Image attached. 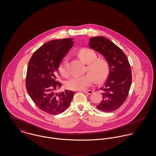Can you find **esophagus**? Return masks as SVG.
<instances>
[{
	"instance_id": "1",
	"label": "esophagus",
	"mask_w": 156,
	"mask_h": 156,
	"mask_svg": "<svg viewBox=\"0 0 156 156\" xmlns=\"http://www.w3.org/2000/svg\"><path fill=\"white\" fill-rule=\"evenodd\" d=\"M83 92H84V93H85V94H92L93 93V91L92 90H83L82 91Z\"/></svg>"
}]
</instances>
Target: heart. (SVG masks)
<instances>
[{
  "label": "heart",
  "instance_id": "heart-1",
  "mask_svg": "<svg viewBox=\"0 0 156 156\" xmlns=\"http://www.w3.org/2000/svg\"><path fill=\"white\" fill-rule=\"evenodd\" d=\"M80 59L87 65V71L90 74L83 76H74L66 83V88L73 90H80L87 88L94 81L95 79L102 81L106 78L109 73V64L104 59H97V55L93 50L84 48L79 51ZM59 71L62 76L67 77L69 75L68 58L64 57L59 66Z\"/></svg>",
  "mask_w": 156,
  "mask_h": 156
}]
</instances>
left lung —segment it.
I'll list each match as a JSON object with an SVG mask.
<instances>
[{
    "label": "left lung",
    "instance_id": "8db88e82",
    "mask_svg": "<svg viewBox=\"0 0 156 156\" xmlns=\"http://www.w3.org/2000/svg\"><path fill=\"white\" fill-rule=\"evenodd\" d=\"M89 46L101 54L109 64L108 78L99 89L102 91L103 100L96 108L105 112L114 111L128 96L132 81L130 65L121 49L103 37L90 38Z\"/></svg>",
    "mask_w": 156,
    "mask_h": 156
}]
</instances>
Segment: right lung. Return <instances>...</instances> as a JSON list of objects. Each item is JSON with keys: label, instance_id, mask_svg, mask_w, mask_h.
I'll return each instance as SVG.
<instances>
[{"label": "right lung", "instance_id": "1", "mask_svg": "<svg viewBox=\"0 0 156 156\" xmlns=\"http://www.w3.org/2000/svg\"><path fill=\"white\" fill-rule=\"evenodd\" d=\"M72 38L50 41L37 49L29 60L26 78L28 94L36 106L51 115H58L69 107L74 92L55 90L62 87L56 81L58 67L63 58L73 47Z\"/></svg>", "mask_w": 156, "mask_h": 156}]
</instances>
